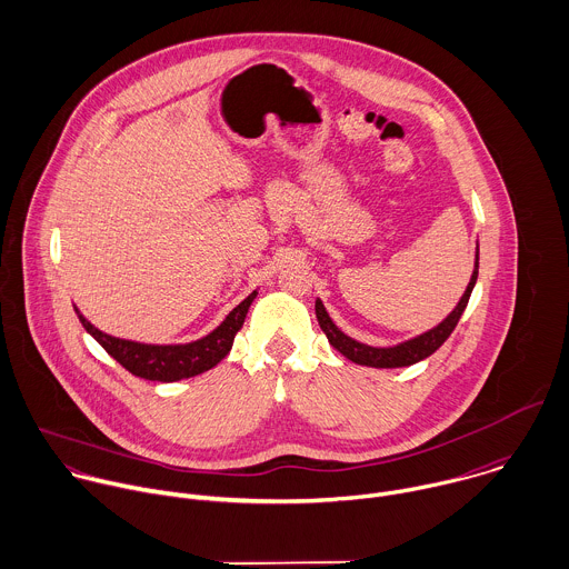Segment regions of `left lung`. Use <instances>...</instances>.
I'll use <instances>...</instances> for the list:
<instances>
[{
  "label": "left lung",
  "instance_id": "1",
  "mask_svg": "<svg viewBox=\"0 0 569 569\" xmlns=\"http://www.w3.org/2000/svg\"><path fill=\"white\" fill-rule=\"evenodd\" d=\"M477 276H479V247H477V258H475V271L470 276V282L461 296V300L457 302V307L452 309V313L439 322L435 329L412 338V340H406L401 345H395V347H386V349H379V347H369V345H362L353 338H349L347 333H342L336 322L329 318L322 300H316V316H318V322H320V329L325 331V336L329 338L331 347L338 349L345 358H349L351 362L356 365H362V367H373V369H399V367H410V365H417L421 360H426L428 356H432L448 338L450 333L455 331L461 313L466 311V305L470 300V293L475 289V282H477Z\"/></svg>",
  "mask_w": 569,
  "mask_h": 569
}]
</instances>
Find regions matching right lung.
Masks as SVG:
<instances>
[{
    "label": "right lung",
    "mask_w": 569,
    "mask_h": 569,
    "mask_svg": "<svg viewBox=\"0 0 569 569\" xmlns=\"http://www.w3.org/2000/svg\"><path fill=\"white\" fill-rule=\"evenodd\" d=\"M258 291L249 293L222 322L216 327L209 336L188 342V345H143L132 340H121L114 336H108L99 331L94 325H90L79 309L74 307L83 329L132 376L152 381H179V379L200 376L209 369H213L233 345L236 333L240 331L247 311L253 302Z\"/></svg>",
    "instance_id": "obj_1"
}]
</instances>
